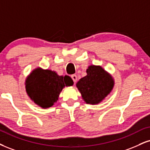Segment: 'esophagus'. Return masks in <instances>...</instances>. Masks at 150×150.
Here are the masks:
<instances>
[{
    "instance_id": "esophagus-1",
    "label": "esophagus",
    "mask_w": 150,
    "mask_h": 150,
    "mask_svg": "<svg viewBox=\"0 0 150 150\" xmlns=\"http://www.w3.org/2000/svg\"><path fill=\"white\" fill-rule=\"evenodd\" d=\"M71 77L72 80H73L74 82V83H76V81H77V76L74 74V75H72Z\"/></svg>"
}]
</instances>
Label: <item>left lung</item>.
Instances as JSON below:
<instances>
[{"label": "left lung", "mask_w": 150, "mask_h": 150, "mask_svg": "<svg viewBox=\"0 0 150 150\" xmlns=\"http://www.w3.org/2000/svg\"><path fill=\"white\" fill-rule=\"evenodd\" d=\"M87 75L76 83L83 99L88 104L101 103L112 91L114 79L108 71L99 65H90L86 70Z\"/></svg>", "instance_id": "obj_1"}]
</instances>
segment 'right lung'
<instances>
[{
  "label": "right lung",
  "mask_w": 150,
  "mask_h": 150,
  "mask_svg": "<svg viewBox=\"0 0 150 150\" xmlns=\"http://www.w3.org/2000/svg\"><path fill=\"white\" fill-rule=\"evenodd\" d=\"M69 76H59L54 71L38 67L25 79L27 95L35 104L48 108L58 101L59 95L65 86H73Z\"/></svg>",
  "instance_id": "right-lung-1"
}]
</instances>
